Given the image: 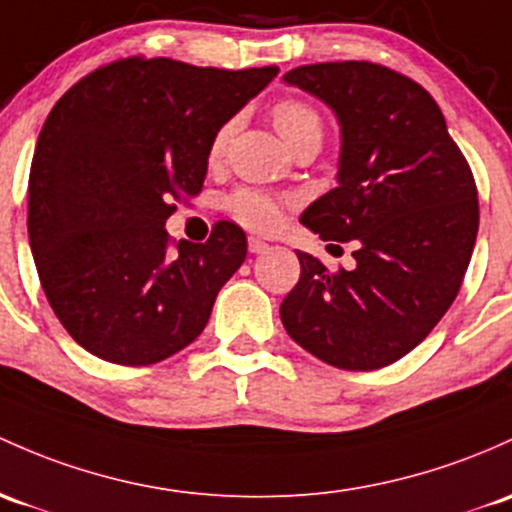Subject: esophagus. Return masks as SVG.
Segmentation results:
<instances>
[{
    "mask_svg": "<svg viewBox=\"0 0 512 512\" xmlns=\"http://www.w3.org/2000/svg\"><path fill=\"white\" fill-rule=\"evenodd\" d=\"M249 251L251 254H266L268 244L263 239H258V236H249Z\"/></svg>",
    "mask_w": 512,
    "mask_h": 512,
    "instance_id": "34e87169",
    "label": "esophagus"
}]
</instances>
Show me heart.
<instances>
[{"label": "heart", "instance_id": "obj_1", "mask_svg": "<svg viewBox=\"0 0 512 512\" xmlns=\"http://www.w3.org/2000/svg\"><path fill=\"white\" fill-rule=\"evenodd\" d=\"M273 124L280 131L290 146L300 144L302 139H320L324 134V124L320 112L312 104L298 97H285V100L276 102L273 107ZM234 134V119L224 122L214 131L210 148H207V158L210 163H217L219 158L227 151L229 139ZM227 210L232 212L236 222L246 224L251 229H268L278 222L280 210H283V200L271 192L254 190V188H241L227 197Z\"/></svg>", "mask_w": 512, "mask_h": 512}]
</instances>
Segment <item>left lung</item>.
Returning <instances> with one entry per match:
<instances>
[{
	"label": "left lung",
	"instance_id": "left-lung-1",
	"mask_svg": "<svg viewBox=\"0 0 512 512\" xmlns=\"http://www.w3.org/2000/svg\"><path fill=\"white\" fill-rule=\"evenodd\" d=\"M285 82L320 97L342 124L339 188L302 212L322 241H354L356 266L302 254L280 305L285 332L344 371H376L415 349L461 288L478 232L469 161L430 92L371 60L315 63Z\"/></svg>",
	"mask_w": 512,
	"mask_h": 512
}]
</instances>
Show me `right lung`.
Listing matches in <instances>:
<instances>
[{"label": "right lung", "instance_id": "add662e5", "mask_svg": "<svg viewBox=\"0 0 512 512\" xmlns=\"http://www.w3.org/2000/svg\"><path fill=\"white\" fill-rule=\"evenodd\" d=\"M276 75L131 56L51 109L31 161L29 241L43 293L82 349L148 366L200 337L246 234L222 219L205 244H173L163 224L200 195L214 131Z\"/></svg>", "mask_w": 512, "mask_h": 512}]
</instances>
